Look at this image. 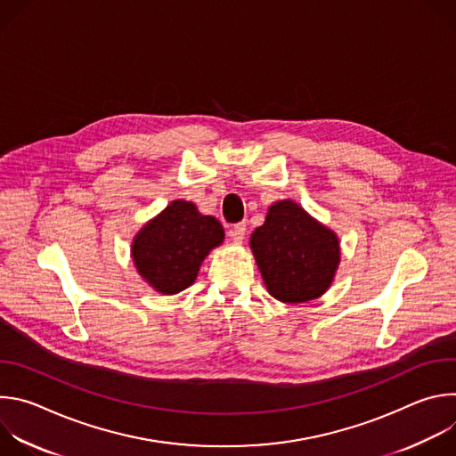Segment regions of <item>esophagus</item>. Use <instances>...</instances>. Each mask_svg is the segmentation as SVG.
Instances as JSON below:
<instances>
[{
    "mask_svg": "<svg viewBox=\"0 0 456 456\" xmlns=\"http://www.w3.org/2000/svg\"><path fill=\"white\" fill-rule=\"evenodd\" d=\"M245 232H247V225L245 222H240V224H234L229 231V236L234 240V241H241L245 238Z\"/></svg>",
    "mask_w": 456,
    "mask_h": 456,
    "instance_id": "1",
    "label": "esophagus"
}]
</instances>
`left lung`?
<instances>
[{"label": "left lung", "instance_id": "1", "mask_svg": "<svg viewBox=\"0 0 456 456\" xmlns=\"http://www.w3.org/2000/svg\"><path fill=\"white\" fill-rule=\"evenodd\" d=\"M267 290L283 303H306L330 287L338 264V236L292 200L274 204L250 236Z\"/></svg>", "mask_w": 456, "mask_h": 456}]
</instances>
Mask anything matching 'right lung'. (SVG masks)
<instances>
[{"mask_svg":"<svg viewBox=\"0 0 456 456\" xmlns=\"http://www.w3.org/2000/svg\"><path fill=\"white\" fill-rule=\"evenodd\" d=\"M224 229L197 206L175 200L135 238L132 254L141 276L162 294L187 289L209 250L220 245Z\"/></svg>","mask_w":456,"mask_h":456,"instance_id":"1","label":"right lung"}]
</instances>
